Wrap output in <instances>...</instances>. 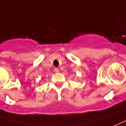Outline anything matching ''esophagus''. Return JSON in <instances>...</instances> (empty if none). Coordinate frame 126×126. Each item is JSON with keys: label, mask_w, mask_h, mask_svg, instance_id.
Segmentation results:
<instances>
[{"label": "esophagus", "mask_w": 126, "mask_h": 126, "mask_svg": "<svg viewBox=\"0 0 126 126\" xmlns=\"http://www.w3.org/2000/svg\"><path fill=\"white\" fill-rule=\"evenodd\" d=\"M59 71L60 70L58 68H55V69H54V72H55V73H58Z\"/></svg>", "instance_id": "34e87169"}]
</instances>
